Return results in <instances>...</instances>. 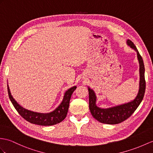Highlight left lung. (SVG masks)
Segmentation results:
<instances>
[{"label": "left lung", "mask_w": 153, "mask_h": 153, "mask_svg": "<svg viewBox=\"0 0 153 153\" xmlns=\"http://www.w3.org/2000/svg\"><path fill=\"white\" fill-rule=\"evenodd\" d=\"M126 43L137 52V57L140 64V88L138 94L135 99L131 102L109 108L103 109L97 106L95 93L94 90L88 88L89 110L93 117L102 123L115 125L127 120L134 112L143 99L145 91V67L143 59L132 41L128 39L126 41Z\"/></svg>", "instance_id": "obj_1"}]
</instances>
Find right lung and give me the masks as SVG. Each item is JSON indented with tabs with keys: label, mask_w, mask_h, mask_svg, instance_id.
I'll return each mask as SVG.
<instances>
[{
	"label": "right lung",
	"mask_w": 153,
	"mask_h": 153,
	"mask_svg": "<svg viewBox=\"0 0 153 153\" xmlns=\"http://www.w3.org/2000/svg\"><path fill=\"white\" fill-rule=\"evenodd\" d=\"M76 88V86H73L69 89L65 93L64 99H63L62 102L57 108L55 109L53 111L47 114L33 112V111L23 108L15 100L12 95H11L8 85V92L9 98L11 102L13 104L14 108L16 109L17 112L21 115V117H23L25 120L31 123L32 124L42 126H51L59 123L65 118L69 109L71 97L73 91L75 90Z\"/></svg>",
	"instance_id": "add662e5"
}]
</instances>
